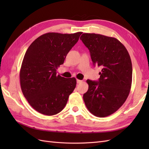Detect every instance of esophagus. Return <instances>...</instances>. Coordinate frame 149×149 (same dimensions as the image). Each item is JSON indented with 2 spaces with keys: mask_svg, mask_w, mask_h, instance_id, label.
Here are the masks:
<instances>
[{
  "mask_svg": "<svg viewBox=\"0 0 149 149\" xmlns=\"http://www.w3.org/2000/svg\"><path fill=\"white\" fill-rule=\"evenodd\" d=\"M76 81H77L78 84H79V83H81L83 82V81L82 80H79V79H77V80H76Z\"/></svg>",
  "mask_w": 149,
  "mask_h": 149,
  "instance_id": "esophagus-1",
  "label": "esophagus"
}]
</instances>
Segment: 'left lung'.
<instances>
[{
	"label": "left lung",
	"instance_id": "left-lung-1",
	"mask_svg": "<svg viewBox=\"0 0 149 149\" xmlns=\"http://www.w3.org/2000/svg\"><path fill=\"white\" fill-rule=\"evenodd\" d=\"M80 39L89 49L93 65L102 68L98 81H86L89 88L83 100L91 114L104 118L114 113L127 100L132 84L131 60L116 38L85 33Z\"/></svg>",
	"mask_w": 149,
	"mask_h": 149
}]
</instances>
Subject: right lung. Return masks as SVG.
<instances>
[{
  "mask_svg": "<svg viewBox=\"0 0 149 149\" xmlns=\"http://www.w3.org/2000/svg\"><path fill=\"white\" fill-rule=\"evenodd\" d=\"M81 33H47L38 37L26 50L20 71V86L30 105L40 113H59L74 91L76 78L56 75V70Z\"/></svg>",
  "mask_w": 149,
  "mask_h": 149,
  "instance_id": "right-lung-1",
  "label": "right lung"
}]
</instances>
